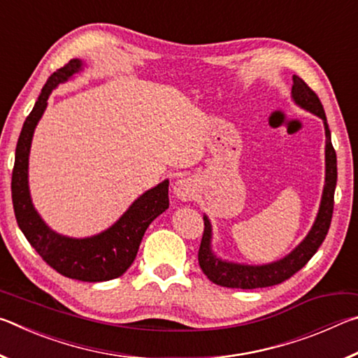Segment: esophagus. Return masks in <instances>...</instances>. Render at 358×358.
Listing matches in <instances>:
<instances>
[{
	"mask_svg": "<svg viewBox=\"0 0 358 358\" xmlns=\"http://www.w3.org/2000/svg\"><path fill=\"white\" fill-rule=\"evenodd\" d=\"M173 194L177 196V199H180L181 202H189L191 199L194 197V192H196V185L191 178H178L173 183Z\"/></svg>",
	"mask_w": 358,
	"mask_h": 358,
	"instance_id": "34e87169",
	"label": "esophagus"
}]
</instances>
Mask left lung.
<instances>
[{"label":"left lung","mask_w":358,"mask_h":358,"mask_svg":"<svg viewBox=\"0 0 358 358\" xmlns=\"http://www.w3.org/2000/svg\"><path fill=\"white\" fill-rule=\"evenodd\" d=\"M292 101L296 106L311 112L324 121L325 129V185L320 197V205L316 220H314L313 227L305 238L300 241L295 250L290 251L287 256H284L275 262L264 264V265H248L230 262L217 257L213 248H211V240H213V229L207 215H203V237L199 250V265L210 281H213L217 286L232 287V289H257V287H270L275 284L289 280L290 276L295 275L296 271L303 268L308 264L319 246L325 240V235L329 232L331 215H333V199H335V187H336V153L331 145V134L327 124V117L324 107L320 104L317 94L301 80L299 76L292 77Z\"/></svg>","instance_id":"left-lung-1"}]
</instances>
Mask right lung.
<instances>
[{"mask_svg": "<svg viewBox=\"0 0 358 358\" xmlns=\"http://www.w3.org/2000/svg\"><path fill=\"white\" fill-rule=\"evenodd\" d=\"M85 63L74 58L48 77L28 115L15 148L12 171V203L17 224L36 252L58 273L72 280L99 282L115 280L134 262L145 230L169 208V180L137 197L110 227L93 237L72 238L50 229L34 208L28 183V161L33 134L47 108V99L59 83L83 71Z\"/></svg>", "mask_w": 358, "mask_h": 358, "instance_id": "right-lung-1", "label": "right lung"}]
</instances>
